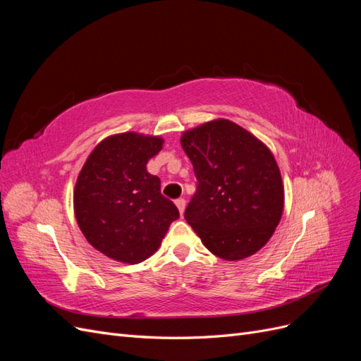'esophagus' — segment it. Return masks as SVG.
I'll list each match as a JSON object with an SVG mask.
<instances>
[{
	"mask_svg": "<svg viewBox=\"0 0 361 361\" xmlns=\"http://www.w3.org/2000/svg\"><path fill=\"white\" fill-rule=\"evenodd\" d=\"M176 206H178V209H179V212H180V215H183V212H185V200L183 199H178L176 202Z\"/></svg>",
	"mask_w": 361,
	"mask_h": 361,
	"instance_id": "1",
	"label": "esophagus"
}]
</instances>
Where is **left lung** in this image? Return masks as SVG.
<instances>
[{
    "mask_svg": "<svg viewBox=\"0 0 361 361\" xmlns=\"http://www.w3.org/2000/svg\"><path fill=\"white\" fill-rule=\"evenodd\" d=\"M197 191L185 220L212 255L235 262L265 247L285 207V188L269 147L238 123L215 118L183 130Z\"/></svg>",
    "mask_w": 361,
    "mask_h": 361,
    "instance_id": "left-lung-1",
    "label": "left lung"
}]
</instances>
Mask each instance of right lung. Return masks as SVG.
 Segmentation results:
<instances>
[{"mask_svg":"<svg viewBox=\"0 0 361 361\" xmlns=\"http://www.w3.org/2000/svg\"><path fill=\"white\" fill-rule=\"evenodd\" d=\"M164 138L122 133L104 138L84 162L73 190V211L82 235L102 255L140 264L159 248L178 220L161 180L146 169Z\"/></svg>","mask_w":361,"mask_h":361,"instance_id":"right-lung-1","label":"right lung"}]
</instances>
